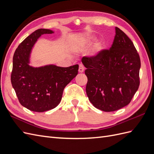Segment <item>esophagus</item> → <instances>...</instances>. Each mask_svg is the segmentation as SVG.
Instances as JSON below:
<instances>
[{
  "label": "esophagus",
  "mask_w": 154,
  "mask_h": 154,
  "mask_svg": "<svg viewBox=\"0 0 154 154\" xmlns=\"http://www.w3.org/2000/svg\"><path fill=\"white\" fill-rule=\"evenodd\" d=\"M85 70V67L84 66H83V64H80L79 65V69H78V71L79 72H83V71H84Z\"/></svg>",
  "instance_id": "34e87169"
}]
</instances>
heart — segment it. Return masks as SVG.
<instances>
[{
    "label": "heart",
    "mask_w": 154,
    "mask_h": 154,
    "mask_svg": "<svg viewBox=\"0 0 154 154\" xmlns=\"http://www.w3.org/2000/svg\"><path fill=\"white\" fill-rule=\"evenodd\" d=\"M94 40V37L89 36L87 39V44H89L91 42H92V41H93ZM102 49H103V45H102V44L100 41L96 40L95 42L93 44L91 48V56H92V57H96V56H97L100 54V53L102 51Z\"/></svg>",
    "instance_id": "heart-1"
}]
</instances>
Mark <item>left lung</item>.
Here are the masks:
<instances>
[{"mask_svg": "<svg viewBox=\"0 0 154 154\" xmlns=\"http://www.w3.org/2000/svg\"><path fill=\"white\" fill-rule=\"evenodd\" d=\"M82 62L87 68V95L96 108L113 112L130 103L139 86L141 61L123 31L116 27L110 49L96 57H83Z\"/></svg>", "mask_w": 154, "mask_h": 154, "instance_id": "8db88e82", "label": "left lung"}]
</instances>
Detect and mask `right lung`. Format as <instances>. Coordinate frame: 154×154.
Wrapping results in <instances>:
<instances>
[{"label":"right lung","mask_w":154,"mask_h":154,"mask_svg":"<svg viewBox=\"0 0 154 154\" xmlns=\"http://www.w3.org/2000/svg\"><path fill=\"white\" fill-rule=\"evenodd\" d=\"M54 31L39 29L18 46L13 58L11 82L20 104L33 112H43L55 108L62 100L64 88L78 74V64L62 67L53 64L31 66L30 54L41 35Z\"/></svg>","instance_id":"add662e5"}]
</instances>
